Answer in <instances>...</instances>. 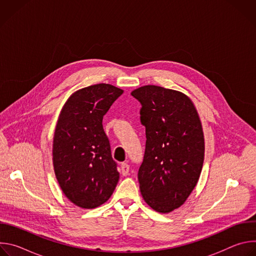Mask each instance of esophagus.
<instances>
[{"label":"esophagus","mask_w":256,"mask_h":256,"mask_svg":"<svg viewBox=\"0 0 256 256\" xmlns=\"http://www.w3.org/2000/svg\"><path fill=\"white\" fill-rule=\"evenodd\" d=\"M120 170H122V173L124 176H126L128 174V171H130V165L128 163H122L120 165Z\"/></svg>","instance_id":"34e87169"}]
</instances>
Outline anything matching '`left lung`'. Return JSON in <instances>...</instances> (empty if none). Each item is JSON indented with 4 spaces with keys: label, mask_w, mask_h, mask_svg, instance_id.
Returning <instances> with one entry per match:
<instances>
[{
    "label": "left lung",
    "mask_w": 256,
    "mask_h": 256,
    "mask_svg": "<svg viewBox=\"0 0 256 256\" xmlns=\"http://www.w3.org/2000/svg\"><path fill=\"white\" fill-rule=\"evenodd\" d=\"M142 105L146 150L138 179L140 194L153 210L170 212L184 204L204 164L202 124L184 93L148 85L132 92Z\"/></svg>",
    "instance_id": "left-lung-1"
}]
</instances>
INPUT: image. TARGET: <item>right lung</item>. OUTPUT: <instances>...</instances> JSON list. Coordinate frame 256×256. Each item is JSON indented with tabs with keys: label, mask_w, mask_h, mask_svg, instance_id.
I'll return each mask as SVG.
<instances>
[{
	"label": "right lung",
	"mask_w": 256,
	"mask_h": 256,
	"mask_svg": "<svg viewBox=\"0 0 256 256\" xmlns=\"http://www.w3.org/2000/svg\"><path fill=\"white\" fill-rule=\"evenodd\" d=\"M124 93L109 84L92 85L72 94L58 120L52 162L66 196L83 208H94L112 196L120 179L102 120Z\"/></svg>",
	"instance_id": "1"
}]
</instances>
